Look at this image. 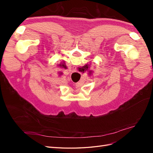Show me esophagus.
I'll return each mask as SVG.
<instances>
[{
  "instance_id": "esophagus-1",
  "label": "esophagus",
  "mask_w": 153,
  "mask_h": 153,
  "mask_svg": "<svg viewBox=\"0 0 153 153\" xmlns=\"http://www.w3.org/2000/svg\"><path fill=\"white\" fill-rule=\"evenodd\" d=\"M75 71H76V67L74 66L72 68V72H75Z\"/></svg>"
}]
</instances>
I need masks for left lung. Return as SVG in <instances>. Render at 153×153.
<instances>
[{"mask_svg":"<svg viewBox=\"0 0 153 153\" xmlns=\"http://www.w3.org/2000/svg\"><path fill=\"white\" fill-rule=\"evenodd\" d=\"M57 66L59 67H60V68H64L65 69H66L68 68L66 65V64H65V62H64V61H62L61 63L57 64ZM58 73L59 74V75H62V74H63V73L62 71H59Z\"/></svg>","mask_w":153,"mask_h":153,"instance_id":"8db88e82","label":"left lung"}]
</instances>
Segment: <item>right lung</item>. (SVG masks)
<instances>
[{
	"instance_id": "add662e5",
	"label": "right lung",
	"mask_w": 153,
	"mask_h": 153,
	"mask_svg": "<svg viewBox=\"0 0 153 153\" xmlns=\"http://www.w3.org/2000/svg\"><path fill=\"white\" fill-rule=\"evenodd\" d=\"M91 66H92V64H87L84 66L78 68V71L82 73H85L87 71L88 73V75L91 76V75H92V73H93V71L90 69Z\"/></svg>"
}]
</instances>
